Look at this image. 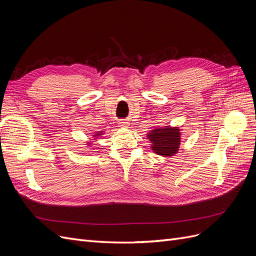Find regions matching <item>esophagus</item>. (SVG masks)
I'll return each mask as SVG.
<instances>
[{
    "label": "esophagus",
    "instance_id": "34e87169",
    "mask_svg": "<svg viewBox=\"0 0 256 256\" xmlns=\"http://www.w3.org/2000/svg\"><path fill=\"white\" fill-rule=\"evenodd\" d=\"M118 125H120V127H122V128H128V127H129V122H125V120H122V122H118Z\"/></svg>",
    "mask_w": 256,
    "mask_h": 256
}]
</instances>
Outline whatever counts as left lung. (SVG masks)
I'll return each mask as SVG.
<instances>
[{
	"label": "left lung",
	"instance_id": "1",
	"mask_svg": "<svg viewBox=\"0 0 256 256\" xmlns=\"http://www.w3.org/2000/svg\"><path fill=\"white\" fill-rule=\"evenodd\" d=\"M147 138L152 142L154 154L164 157L174 156L180 145V130L178 127H161L150 130Z\"/></svg>",
	"mask_w": 256,
	"mask_h": 256
}]
</instances>
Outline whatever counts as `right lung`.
I'll return each instance as SVG.
<instances>
[{"label":"right lung","instance_id":"right-lung-1","mask_svg":"<svg viewBox=\"0 0 256 256\" xmlns=\"http://www.w3.org/2000/svg\"><path fill=\"white\" fill-rule=\"evenodd\" d=\"M102 131H100V132L99 134H94V136H95V138H97V136H102ZM92 140H95V138H92Z\"/></svg>","mask_w":256,"mask_h":256}]
</instances>
